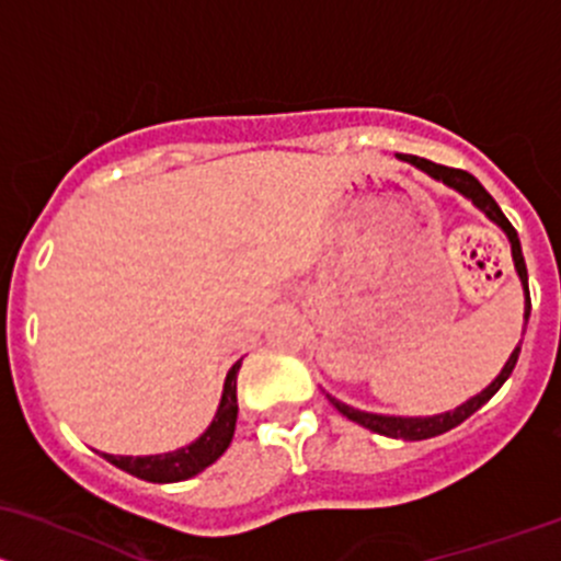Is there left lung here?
Instances as JSON below:
<instances>
[{"mask_svg": "<svg viewBox=\"0 0 561 561\" xmlns=\"http://www.w3.org/2000/svg\"><path fill=\"white\" fill-rule=\"evenodd\" d=\"M400 159L402 161H410V164L419 167V170H424L430 178H435V181L446 183V186L456 188V192H459L461 196H467V199H470L472 205L478 207V210L486 213L489 221H494L496 227H500L502 232L507 234V240H511L513 264H516V273H518V278H522V286H524V329H527L529 310H533V302H529L527 264H524L522 242H518L516 229H513V224L507 221L505 213L500 210V205H496V202H494V196L489 194L486 188L481 186V183H478V178H472L470 172H465V170H454V167L435 164V161L419 159V156L400 153ZM518 351H522V343L516 345V351H513L511 359L505 362L502 373L496 375L492 383H489L486 389L481 391V394L470 397V400L461 402L459 408L448 410V413H437V415H380V413H367V410H356V408L345 405V402L334 400V397H329V394L327 397H329V402H332V405L345 415V419L356 421V424L367 426V430L378 432V435L394 437V440H426V437H437V435H443V432L454 430V426H459L461 421L470 419V415L476 413L478 408L486 405V402L492 400L496 391H500V386L505 383L507 378H511L513 367H516V362H518Z\"/></svg>", "mask_w": 561, "mask_h": 561, "instance_id": "left-lung-1", "label": "left lung"}]
</instances>
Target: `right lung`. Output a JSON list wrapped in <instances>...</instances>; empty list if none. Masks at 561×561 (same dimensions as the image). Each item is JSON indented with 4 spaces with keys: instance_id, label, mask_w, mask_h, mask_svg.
<instances>
[{
    "instance_id": "obj_1",
    "label": "right lung",
    "mask_w": 561,
    "mask_h": 561,
    "mask_svg": "<svg viewBox=\"0 0 561 561\" xmlns=\"http://www.w3.org/2000/svg\"><path fill=\"white\" fill-rule=\"evenodd\" d=\"M242 362V359H240ZM240 362H234L232 369L227 373V383H224L221 405L216 410V419L210 421L205 432L196 437L188 446L178 448L170 454H153V456H113L102 454L110 465L118 470L129 472V476L142 478L151 483H178L194 478L205 467H210L229 448L234 437V424H238V373Z\"/></svg>"
}]
</instances>
